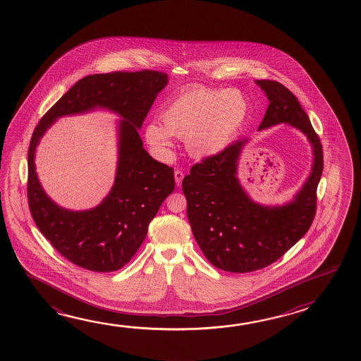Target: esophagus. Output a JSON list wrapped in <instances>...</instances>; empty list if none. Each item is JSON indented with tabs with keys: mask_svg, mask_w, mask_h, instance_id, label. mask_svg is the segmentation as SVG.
Segmentation results:
<instances>
[{
	"mask_svg": "<svg viewBox=\"0 0 361 361\" xmlns=\"http://www.w3.org/2000/svg\"><path fill=\"white\" fill-rule=\"evenodd\" d=\"M183 176H185V175H183V172L181 171V170H176V171H175V181H176L178 186H181Z\"/></svg>",
	"mask_w": 361,
	"mask_h": 361,
	"instance_id": "esophagus-1",
	"label": "esophagus"
}]
</instances>
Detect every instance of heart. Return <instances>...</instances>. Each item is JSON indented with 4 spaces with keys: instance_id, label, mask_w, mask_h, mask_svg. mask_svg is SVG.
Listing matches in <instances>:
<instances>
[{
    "instance_id": "heart-1",
    "label": "heart",
    "mask_w": 361,
    "mask_h": 361,
    "mask_svg": "<svg viewBox=\"0 0 361 361\" xmlns=\"http://www.w3.org/2000/svg\"><path fill=\"white\" fill-rule=\"evenodd\" d=\"M248 112V101L238 89L190 87L166 102L161 111L162 123H147L145 138L159 156L167 154L175 136L185 138L191 156L212 157L235 140Z\"/></svg>"
}]
</instances>
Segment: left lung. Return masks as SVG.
<instances>
[{"label": "left lung", "mask_w": 361, "mask_h": 361, "mask_svg": "<svg viewBox=\"0 0 361 361\" xmlns=\"http://www.w3.org/2000/svg\"><path fill=\"white\" fill-rule=\"evenodd\" d=\"M255 83L269 101L259 130L288 123L302 130L312 145V171L293 201L268 207L250 200L237 178L238 160L248 140L191 167L183 180L191 231L207 259L225 272H255L269 266L307 233L324 170L319 137L295 95L276 80Z\"/></svg>", "instance_id": "8db88e82"}]
</instances>
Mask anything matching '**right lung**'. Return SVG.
Returning <instances> with one entry per match:
<instances>
[{"mask_svg": "<svg viewBox=\"0 0 361 361\" xmlns=\"http://www.w3.org/2000/svg\"><path fill=\"white\" fill-rule=\"evenodd\" d=\"M167 84L157 71H113L80 79L44 114L27 152L30 213L42 235L75 266L113 272L126 266L147 235L148 224L175 189L173 169L154 160L138 135L154 99ZM97 106L124 117L120 123L118 175L111 192L94 209L71 212L49 200L33 164L39 138L56 118Z\"/></svg>", "mask_w": 361, "mask_h": 361, "instance_id": "right-lung-1", "label": "right lung"}]
</instances>
